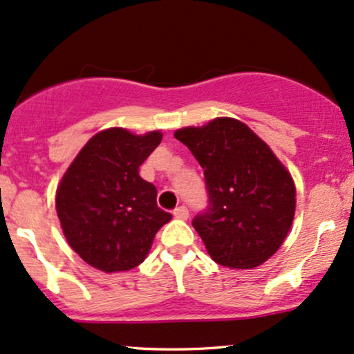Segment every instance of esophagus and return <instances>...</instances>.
Segmentation results:
<instances>
[{"instance_id": "1", "label": "esophagus", "mask_w": 354, "mask_h": 354, "mask_svg": "<svg viewBox=\"0 0 354 354\" xmlns=\"http://www.w3.org/2000/svg\"><path fill=\"white\" fill-rule=\"evenodd\" d=\"M173 215H174V218L186 220V218H188V216H189V212H188V208H186V207H183V205H181V207H178L176 209H174Z\"/></svg>"}]
</instances>
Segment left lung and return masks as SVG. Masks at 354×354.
Listing matches in <instances>:
<instances>
[{"mask_svg":"<svg viewBox=\"0 0 354 354\" xmlns=\"http://www.w3.org/2000/svg\"><path fill=\"white\" fill-rule=\"evenodd\" d=\"M203 168L208 208L193 218L209 257L254 269L282 245L296 212V186L250 127L232 118L174 133Z\"/></svg>","mask_w":354,"mask_h":354,"instance_id":"1","label":"left lung"}]
</instances>
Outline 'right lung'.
I'll use <instances>...</instances> for the list:
<instances>
[{
  "instance_id": "1",
  "label": "right lung",
  "mask_w": 354,
  "mask_h": 354,
  "mask_svg": "<svg viewBox=\"0 0 354 354\" xmlns=\"http://www.w3.org/2000/svg\"><path fill=\"white\" fill-rule=\"evenodd\" d=\"M161 139L159 131H100L65 171L57 188V215L68 245L88 266L107 274L134 269L171 220L158 207L156 186L139 176V166Z\"/></svg>"
}]
</instances>
